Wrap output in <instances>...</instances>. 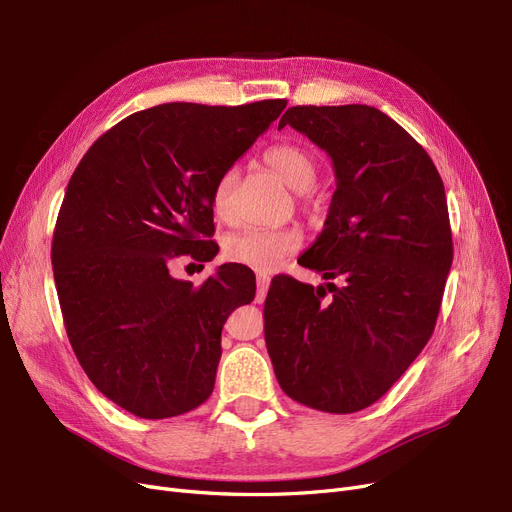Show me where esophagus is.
I'll use <instances>...</instances> for the list:
<instances>
[{
	"mask_svg": "<svg viewBox=\"0 0 512 512\" xmlns=\"http://www.w3.org/2000/svg\"><path fill=\"white\" fill-rule=\"evenodd\" d=\"M272 278L268 274H257V299L261 301L265 295H268V288H270Z\"/></svg>",
	"mask_w": 512,
	"mask_h": 512,
	"instance_id": "1",
	"label": "esophagus"
}]
</instances>
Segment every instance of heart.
I'll return each mask as SVG.
<instances>
[{
    "label": "heart",
    "mask_w": 512,
    "mask_h": 512,
    "mask_svg": "<svg viewBox=\"0 0 512 512\" xmlns=\"http://www.w3.org/2000/svg\"><path fill=\"white\" fill-rule=\"evenodd\" d=\"M265 163L280 180L291 186L295 192L305 194L316 184L318 163L314 154L299 144H276L265 152ZM238 186V169L228 167L219 175L213 188V213L217 219L234 221V194ZM301 247V236L297 230L280 228V230H247L234 234L226 240L224 255L244 268L255 272H274L278 265L293 255Z\"/></svg>",
    "instance_id": "b5f03b06"
}]
</instances>
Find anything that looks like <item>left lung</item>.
<instances>
[{"mask_svg":"<svg viewBox=\"0 0 512 512\" xmlns=\"http://www.w3.org/2000/svg\"><path fill=\"white\" fill-rule=\"evenodd\" d=\"M284 125L328 152L337 190L299 259L328 284L280 276L263 307L265 345L288 397L351 414L381 399L433 335L454 255L446 190L427 150L379 108L293 106Z\"/></svg>","mask_w":512,"mask_h":512,"instance_id":"1","label":"left lung"}]
</instances>
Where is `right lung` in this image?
I'll return each mask as SVG.
<instances>
[{
    "instance_id": "add662e5",
    "label": "right lung",
    "mask_w": 512,
    "mask_h": 512,
    "mask_svg": "<svg viewBox=\"0 0 512 512\" xmlns=\"http://www.w3.org/2000/svg\"><path fill=\"white\" fill-rule=\"evenodd\" d=\"M284 106H152L110 127L77 165L54 228L56 291L81 368L123 410L157 420L209 399L221 328L253 301L255 276L228 263L194 288L169 261L215 257V182Z\"/></svg>"
}]
</instances>
